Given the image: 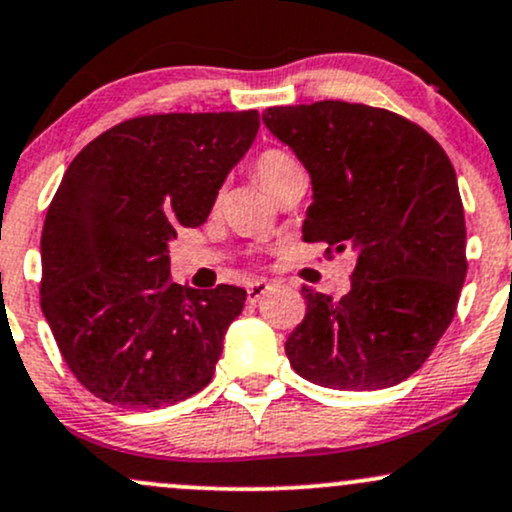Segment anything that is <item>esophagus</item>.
Masks as SVG:
<instances>
[{"instance_id":"esophagus-1","label":"esophagus","mask_w":512,"mask_h":512,"mask_svg":"<svg viewBox=\"0 0 512 512\" xmlns=\"http://www.w3.org/2000/svg\"><path fill=\"white\" fill-rule=\"evenodd\" d=\"M269 289H272V286H269L267 281H262V279L252 281V284H248V301L250 303H257Z\"/></svg>"}]
</instances>
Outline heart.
<instances>
[{
	"instance_id": "1",
	"label": "heart",
	"mask_w": 512,
	"mask_h": 512,
	"mask_svg": "<svg viewBox=\"0 0 512 512\" xmlns=\"http://www.w3.org/2000/svg\"><path fill=\"white\" fill-rule=\"evenodd\" d=\"M298 173H303V170L296 163V158L279 149L264 151V154L255 161L257 180H260V185L272 197L293 178V175Z\"/></svg>"
}]
</instances>
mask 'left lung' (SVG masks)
I'll return each instance as SVG.
<instances>
[{"instance_id": "left-lung-1", "label": "left lung", "mask_w": 512, "mask_h": 512, "mask_svg": "<svg viewBox=\"0 0 512 512\" xmlns=\"http://www.w3.org/2000/svg\"><path fill=\"white\" fill-rule=\"evenodd\" d=\"M262 122L310 175L303 240L356 255L339 301L303 286L308 308L286 339L293 370L332 390L402 383L448 330L467 276L448 154L419 125L370 105H286Z\"/></svg>"}]
</instances>
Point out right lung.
<instances>
[{"mask_svg": "<svg viewBox=\"0 0 512 512\" xmlns=\"http://www.w3.org/2000/svg\"><path fill=\"white\" fill-rule=\"evenodd\" d=\"M257 129V110L137 117L69 163L40 238V308L103 402L158 409L209 385L248 293L173 284L168 245L207 221Z\"/></svg>", "mask_w": 512, "mask_h": 512, "instance_id": "right-lung-1", "label": "right lung"}]
</instances>
